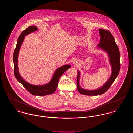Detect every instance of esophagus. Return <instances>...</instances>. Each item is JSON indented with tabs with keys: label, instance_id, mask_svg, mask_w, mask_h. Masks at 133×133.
Masks as SVG:
<instances>
[{
	"label": "esophagus",
	"instance_id": "1",
	"mask_svg": "<svg viewBox=\"0 0 133 133\" xmlns=\"http://www.w3.org/2000/svg\"><path fill=\"white\" fill-rule=\"evenodd\" d=\"M74 63H75V62H74Z\"/></svg>",
	"mask_w": 133,
	"mask_h": 133
}]
</instances>
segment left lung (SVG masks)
<instances>
[{"instance_id": "1", "label": "left lung", "mask_w": 133, "mask_h": 133, "mask_svg": "<svg viewBox=\"0 0 133 133\" xmlns=\"http://www.w3.org/2000/svg\"><path fill=\"white\" fill-rule=\"evenodd\" d=\"M99 32L101 38L100 42L98 45V47L107 52L112 66V74L107 82L100 88L91 91L84 89L80 86V72L78 71L77 78V89L79 92L83 95L97 96L104 94L111 87L120 72V53L119 48L115 42L114 37L111 33L108 30L100 29Z\"/></svg>"}]
</instances>
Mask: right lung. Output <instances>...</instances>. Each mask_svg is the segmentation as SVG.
<instances>
[{
  "label": "right lung",
  "mask_w": 133,
  "mask_h": 133,
  "mask_svg": "<svg viewBox=\"0 0 133 133\" xmlns=\"http://www.w3.org/2000/svg\"><path fill=\"white\" fill-rule=\"evenodd\" d=\"M38 29L36 26H31L27 27L25 30L23 31L20 34L17 40V42L15 49L13 52V61L14 65V73L16 79L32 95L37 96H45V95L52 94L56 91L58 86L59 79L61 75L67 69L71 67L70 65H65L58 68L54 73L53 76L50 82L44 85L36 86L33 85L27 82L19 74L18 68V56L19 54V50L22 44L24 36L31 33L32 32L36 31Z\"/></svg>",
  "instance_id": "add662e5"
}]
</instances>
